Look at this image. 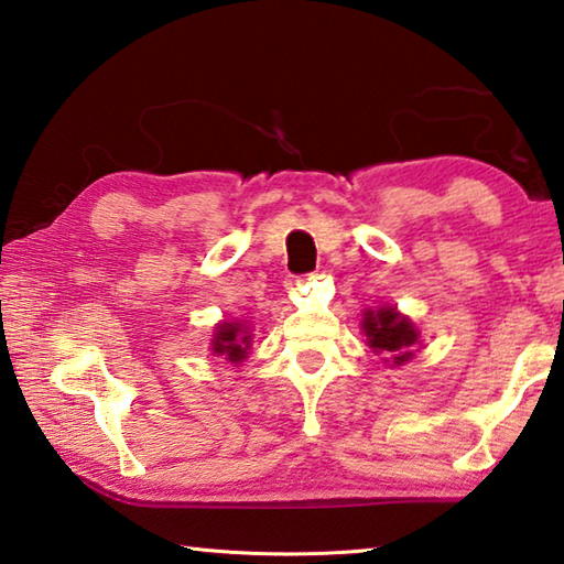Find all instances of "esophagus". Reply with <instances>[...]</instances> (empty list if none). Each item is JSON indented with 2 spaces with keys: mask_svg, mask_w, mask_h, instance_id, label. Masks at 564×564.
Here are the masks:
<instances>
[{
  "mask_svg": "<svg viewBox=\"0 0 564 564\" xmlns=\"http://www.w3.org/2000/svg\"><path fill=\"white\" fill-rule=\"evenodd\" d=\"M289 285H291V289H299V285H303V279H291Z\"/></svg>",
  "mask_w": 564,
  "mask_h": 564,
  "instance_id": "34e87169",
  "label": "esophagus"
}]
</instances>
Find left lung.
<instances>
[{"mask_svg": "<svg viewBox=\"0 0 564 564\" xmlns=\"http://www.w3.org/2000/svg\"><path fill=\"white\" fill-rule=\"evenodd\" d=\"M362 330L367 335V345L377 355H389L394 365H404L414 357V345H419V330L406 315L397 313V308H377L365 311ZM384 362H389L384 357Z\"/></svg>", "mask_w": 564, "mask_h": 564, "instance_id": "left-lung-1", "label": "left lung"}]
</instances>
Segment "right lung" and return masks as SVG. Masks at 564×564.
I'll return each mask as SVG.
<instances>
[{
    "instance_id": "add662e5",
    "label": "right lung",
    "mask_w": 564,
    "mask_h": 564,
    "mask_svg": "<svg viewBox=\"0 0 564 564\" xmlns=\"http://www.w3.org/2000/svg\"><path fill=\"white\" fill-rule=\"evenodd\" d=\"M251 327H247L239 321L234 323H219L217 330L212 335V355L224 357L234 365H239L241 360H247V355L251 350Z\"/></svg>"
}]
</instances>
